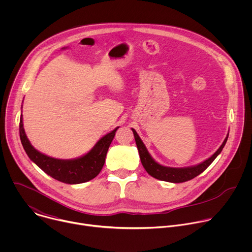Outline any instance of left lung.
<instances>
[{
  "label": "left lung",
  "mask_w": 252,
  "mask_h": 252,
  "mask_svg": "<svg viewBox=\"0 0 252 252\" xmlns=\"http://www.w3.org/2000/svg\"><path fill=\"white\" fill-rule=\"evenodd\" d=\"M131 130L134 135V139H135V143H136V147L138 150L140 161H141L143 167H145V169L147 170V172L150 175H152L153 177L159 179V181L173 183V184L185 183V182L190 181V179L194 178L195 176H197L198 174L203 172L211 164V162L215 158H217V157L221 153L222 149L224 148L225 143L227 141V137H228V135H226L220 148L217 152H215L209 158L205 159L204 161H202L196 165L188 166V167H169V166H164V165L158 163L152 158L150 153L148 152L145 143L142 142V140L138 136L137 132L133 128H131Z\"/></svg>",
  "instance_id": "8db88e82"
}]
</instances>
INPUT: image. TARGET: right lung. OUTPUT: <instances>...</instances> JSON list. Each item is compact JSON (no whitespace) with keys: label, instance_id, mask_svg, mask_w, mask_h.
<instances>
[{"label":"right lung","instance_id":"obj_1","mask_svg":"<svg viewBox=\"0 0 252 252\" xmlns=\"http://www.w3.org/2000/svg\"><path fill=\"white\" fill-rule=\"evenodd\" d=\"M118 128L102 136L85 156L74 159H59L40 153L31 145L24 129L23 116L20 119V137L30 159L53 178L68 185L87 183L100 172Z\"/></svg>","mask_w":252,"mask_h":252}]
</instances>
